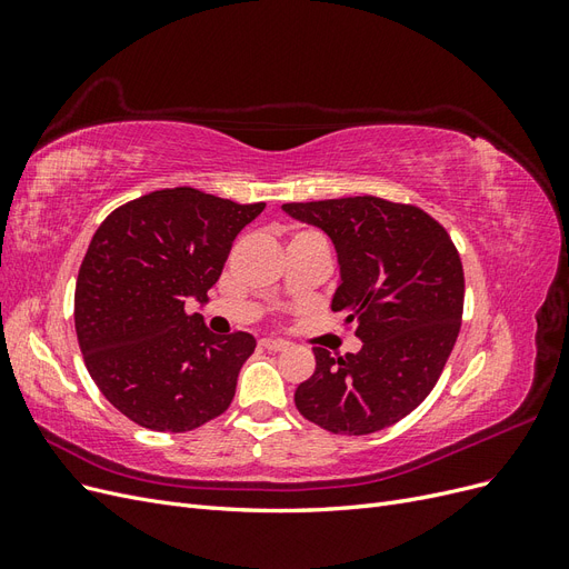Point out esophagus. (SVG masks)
Listing matches in <instances>:
<instances>
[{
  "label": "esophagus",
  "instance_id": "esophagus-1",
  "mask_svg": "<svg viewBox=\"0 0 569 569\" xmlns=\"http://www.w3.org/2000/svg\"><path fill=\"white\" fill-rule=\"evenodd\" d=\"M258 343H261V347L268 351H284L289 347V343L282 339H261Z\"/></svg>",
  "mask_w": 569,
  "mask_h": 569
}]
</instances>
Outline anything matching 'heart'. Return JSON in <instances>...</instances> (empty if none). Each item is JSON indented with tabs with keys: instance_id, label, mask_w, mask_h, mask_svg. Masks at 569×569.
Segmentation results:
<instances>
[{
	"instance_id": "obj_1",
	"label": "heart",
	"mask_w": 569,
	"mask_h": 569,
	"mask_svg": "<svg viewBox=\"0 0 569 569\" xmlns=\"http://www.w3.org/2000/svg\"><path fill=\"white\" fill-rule=\"evenodd\" d=\"M291 239H325V237L320 232H316V230H299Z\"/></svg>"
}]
</instances>
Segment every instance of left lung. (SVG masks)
<instances>
[{"label": "left lung", "mask_w": 569, "mask_h": 569, "mask_svg": "<svg viewBox=\"0 0 569 569\" xmlns=\"http://www.w3.org/2000/svg\"><path fill=\"white\" fill-rule=\"evenodd\" d=\"M282 209L322 228L337 247L332 311L349 313L363 349L330 356L297 387L306 420L332 435H372L416 410L449 360L462 322L460 253L439 220L382 197L291 201Z\"/></svg>", "instance_id": "8db88e82"}]
</instances>
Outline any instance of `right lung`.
Wrapping results in <instances>:
<instances>
[{
    "label": "right lung",
    "instance_id": "obj_1",
    "mask_svg": "<svg viewBox=\"0 0 569 569\" xmlns=\"http://www.w3.org/2000/svg\"><path fill=\"white\" fill-rule=\"evenodd\" d=\"M263 209L173 187L97 228L76 282V335L94 385L132 422L189 432L230 408L256 339L209 332L184 299L206 301L234 237Z\"/></svg>",
    "mask_w": 569,
    "mask_h": 569
}]
</instances>
